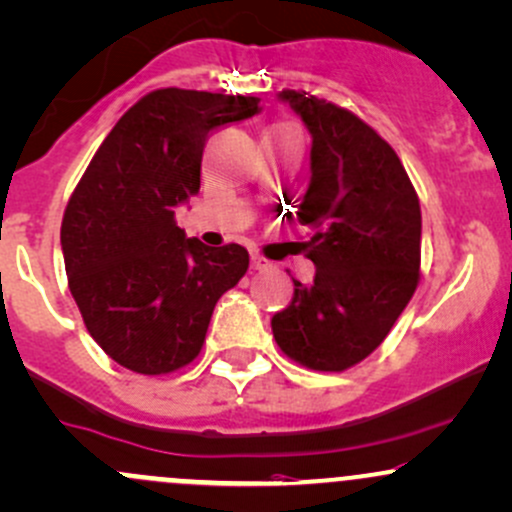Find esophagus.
<instances>
[{"label": "esophagus", "instance_id": "esophagus-1", "mask_svg": "<svg viewBox=\"0 0 512 512\" xmlns=\"http://www.w3.org/2000/svg\"><path fill=\"white\" fill-rule=\"evenodd\" d=\"M272 265H269V260H265L262 255H257V252H252V269H260V272H265V269H269Z\"/></svg>", "mask_w": 512, "mask_h": 512}]
</instances>
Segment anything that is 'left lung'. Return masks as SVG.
Instances as JSON below:
<instances>
[{
    "instance_id": "left-lung-1",
    "label": "left lung",
    "mask_w": 512,
    "mask_h": 512,
    "mask_svg": "<svg viewBox=\"0 0 512 512\" xmlns=\"http://www.w3.org/2000/svg\"><path fill=\"white\" fill-rule=\"evenodd\" d=\"M311 133V182L299 223L311 228V284L272 318L284 355L345 372L384 342L420 279V201L401 160L352 111L284 89Z\"/></svg>"
}]
</instances>
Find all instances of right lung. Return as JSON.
Here are the masks:
<instances>
[{
    "instance_id": "obj_1",
    "label": "right lung",
    "mask_w": 512,
    "mask_h": 512,
    "mask_svg": "<svg viewBox=\"0 0 512 512\" xmlns=\"http://www.w3.org/2000/svg\"><path fill=\"white\" fill-rule=\"evenodd\" d=\"M257 97L155 89L99 145L60 228L67 284L97 345L157 376L201 352L216 301L243 279L245 247L187 238L174 209L199 194L209 133L260 111Z\"/></svg>"
}]
</instances>
